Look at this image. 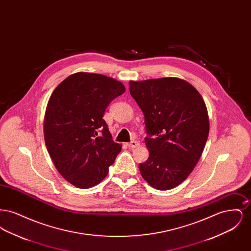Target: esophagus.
I'll return each instance as SVG.
<instances>
[{
  "label": "esophagus",
  "mask_w": 251,
  "mask_h": 251,
  "mask_svg": "<svg viewBox=\"0 0 251 251\" xmlns=\"http://www.w3.org/2000/svg\"><path fill=\"white\" fill-rule=\"evenodd\" d=\"M127 146H128L129 148H136V147L139 146V143H138L137 141H131L130 143L127 144Z\"/></svg>",
  "instance_id": "1"
}]
</instances>
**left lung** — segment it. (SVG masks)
Returning <instances> with one entry per match:
<instances>
[{
	"instance_id": "1",
	"label": "left lung",
	"mask_w": 251,
	"mask_h": 251,
	"mask_svg": "<svg viewBox=\"0 0 251 251\" xmlns=\"http://www.w3.org/2000/svg\"><path fill=\"white\" fill-rule=\"evenodd\" d=\"M130 93L145 118L150 152L139 165L143 179L169 190L187 179L202 154L209 116L200 92L177 77L130 81Z\"/></svg>"
}]
</instances>
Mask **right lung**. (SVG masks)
I'll use <instances>...</instances> for the list:
<instances>
[{"label": "right lung", "mask_w": 251, "mask_h": 251, "mask_svg": "<svg viewBox=\"0 0 251 251\" xmlns=\"http://www.w3.org/2000/svg\"><path fill=\"white\" fill-rule=\"evenodd\" d=\"M125 92L111 77L76 72L67 77L49 99L44 139L60 175L81 189L99 184L121 151L102 119L109 103Z\"/></svg>", "instance_id": "right-lung-1"}]
</instances>
